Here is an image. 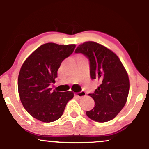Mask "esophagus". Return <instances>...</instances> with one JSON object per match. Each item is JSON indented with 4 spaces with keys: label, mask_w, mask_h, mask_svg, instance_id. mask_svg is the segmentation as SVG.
Instances as JSON below:
<instances>
[{
    "label": "esophagus",
    "mask_w": 149,
    "mask_h": 149,
    "mask_svg": "<svg viewBox=\"0 0 149 149\" xmlns=\"http://www.w3.org/2000/svg\"><path fill=\"white\" fill-rule=\"evenodd\" d=\"M85 95H86V93L84 91H81L80 92H78V93H75V96L78 97V98H81V97H84Z\"/></svg>",
    "instance_id": "1"
}]
</instances>
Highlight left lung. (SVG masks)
I'll list each match as a JSON object with an SVG mask.
<instances>
[{
	"instance_id": "1",
	"label": "left lung",
	"mask_w": 149,
	"mask_h": 149,
	"mask_svg": "<svg viewBox=\"0 0 149 149\" xmlns=\"http://www.w3.org/2000/svg\"><path fill=\"white\" fill-rule=\"evenodd\" d=\"M75 52L88 58L90 78L101 83L93 93L89 94L95 107L86 115L99 123L113 119L124 107L129 93V78L123 65L115 53L95 42L81 44Z\"/></svg>"
}]
</instances>
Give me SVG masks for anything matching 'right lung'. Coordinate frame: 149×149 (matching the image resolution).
<instances>
[{"label": "right lung", "mask_w": 149, "mask_h": 149, "mask_svg": "<svg viewBox=\"0 0 149 149\" xmlns=\"http://www.w3.org/2000/svg\"><path fill=\"white\" fill-rule=\"evenodd\" d=\"M75 47V45L43 44L22 66L18 77L19 95L23 107L36 119L45 123L57 120L73 97L71 91L52 92L49 85L55 83L61 62L72 54Z\"/></svg>", "instance_id": "obj_1"}]
</instances>
